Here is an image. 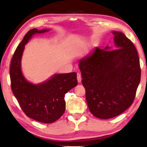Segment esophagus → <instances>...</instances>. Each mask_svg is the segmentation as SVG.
<instances>
[{"instance_id":"esophagus-1","label":"esophagus","mask_w":147,"mask_h":147,"mask_svg":"<svg viewBox=\"0 0 147 147\" xmlns=\"http://www.w3.org/2000/svg\"><path fill=\"white\" fill-rule=\"evenodd\" d=\"M77 80L79 83L81 82V81H82V78H81V75L80 73H77Z\"/></svg>"}]
</instances>
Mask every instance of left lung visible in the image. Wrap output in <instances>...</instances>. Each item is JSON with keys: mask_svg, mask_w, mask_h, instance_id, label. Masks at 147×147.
I'll return each mask as SVG.
<instances>
[{"mask_svg": "<svg viewBox=\"0 0 147 147\" xmlns=\"http://www.w3.org/2000/svg\"><path fill=\"white\" fill-rule=\"evenodd\" d=\"M116 48H96L79 61L91 113L101 119L122 114L131 106L141 80L138 53L121 32L113 31Z\"/></svg>", "mask_w": 147, "mask_h": 147, "instance_id": "obj_1", "label": "left lung"}]
</instances>
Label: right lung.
<instances>
[{
	"label": "right lung",
	"mask_w": 147,
	"mask_h": 147,
	"mask_svg": "<svg viewBox=\"0 0 147 147\" xmlns=\"http://www.w3.org/2000/svg\"><path fill=\"white\" fill-rule=\"evenodd\" d=\"M48 31L32 29L27 32L13 53L10 69L11 90L23 111L28 117L45 124L54 122L63 115L65 95L78 84L74 72L55 74L38 84L28 82L23 76L21 60L25 45L34 34Z\"/></svg>",
	"instance_id": "1"
}]
</instances>
